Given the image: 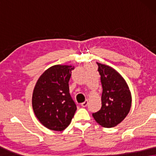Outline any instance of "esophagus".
Here are the masks:
<instances>
[{
  "label": "esophagus",
  "instance_id": "obj_1",
  "mask_svg": "<svg viewBox=\"0 0 156 156\" xmlns=\"http://www.w3.org/2000/svg\"><path fill=\"white\" fill-rule=\"evenodd\" d=\"M87 104H88V101L87 100H86V101L83 102V103L81 104V106H82V107H86V106H87Z\"/></svg>",
  "mask_w": 156,
  "mask_h": 156
}]
</instances>
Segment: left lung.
Listing matches in <instances>:
<instances>
[{"mask_svg": "<svg viewBox=\"0 0 156 156\" xmlns=\"http://www.w3.org/2000/svg\"><path fill=\"white\" fill-rule=\"evenodd\" d=\"M102 85L101 108L92 116L104 128L116 126L124 119L131 107V94L126 82L116 69L97 62Z\"/></svg>", "mask_w": 156, "mask_h": 156, "instance_id": "8db88e82", "label": "left lung"}]
</instances>
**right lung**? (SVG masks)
<instances>
[{
  "label": "right lung",
  "instance_id": "right-lung-1",
  "mask_svg": "<svg viewBox=\"0 0 156 156\" xmlns=\"http://www.w3.org/2000/svg\"><path fill=\"white\" fill-rule=\"evenodd\" d=\"M74 69L71 65L52 66L36 82L32 105L35 116L48 129L65 130L76 112V106L69 92V81Z\"/></svg>",
  "mask_w": 156,
  "mask_h": 156
}]
</instances>
